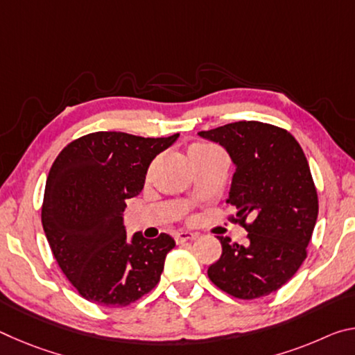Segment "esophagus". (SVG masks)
Listing matches in <instances>:
<instances>
[{"instance_id": "esophagus-1", "label": "esophagus", "mask_w": 355, "mask_h": 355, "mask_svg": "<svg viewBox=\"0 0 355 355\" xmlns=\"http://www.w3.org/2000/svg\"><path fill=\"white\" fill-rule=\"evenodd\" d=\"M173 238H175L177 244H183L186 241H191V239L197 238V235H196V233H192V232H177L175 235H173Z\"/></svg>"}]
</instances>
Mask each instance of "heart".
<instances>
[{"label":"heart","mask_w":355,"mask_h":355,"mask_svg":"<svg viewBox=\"0 0 355 355\" xmlns=\"http://www.w3.org/2000/svg\"><path fill=\"white\" fill-rule=\"evenodd\" d=\"M211 148H214V147L207 146V144H192V146H191L189 150H188V153H189V156H191V155H196V153L208 152V150H211Z\"/></svg>","instance_id":"1"}]
</instances>
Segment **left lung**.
<instances>
[{"mask_svg": "<svg viewBox=\"0 0 355 355\" xmlns=\"http://www.w3.org/2000/svg\"><path fill=\"white\" fill-rule=\"evenodd\" d=\"M219 142L235 164L227 203L248 230V243L218 236L222 255L208 268L219 290L238 299H258L284 286L307 258L318 218V194L299 142L275 125L235 122L200 131ZM250 222H247V219Z\"/></svg>", "mask_w": 355, "mask_h": 355, "instance_id": "1", "label": "left lung"}]
</instances>
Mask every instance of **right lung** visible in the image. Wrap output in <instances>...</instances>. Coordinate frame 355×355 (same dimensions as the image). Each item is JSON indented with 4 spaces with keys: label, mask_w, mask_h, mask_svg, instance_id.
Listing matches in <instances>:
<instances>
[{
    "label": "right lung",
    "mask_w": 355,
    "mask_h": 355,
    "mask_svg": "<svg viewBox=\"0 0 355 355\" xmlns=\"http://www.w3.org/2000/svg\"><path fill=\"white\" fill-rule=\"evenodd\" d=\"M97 131L71 141L48 173L42 225L65 277L84 299L127 307L153 290L175 241L166 233L127 239V200L144 188L150 163L177 141Z\"/></svg>",
    "instance_id": "right-lung-1"
}]
</instances>
